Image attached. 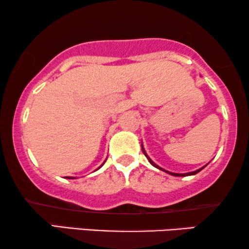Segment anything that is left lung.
Listing matches in <instances>:
<instances>
[{"label":"left lung","mask_w":249,"mask_h":249,"mask_svg":"<svg viewBox=\"0 0 249 249\" xmlns=\"http://www.w3.org/2000/svg\"><path fill=\"white\" fill-rule=\"evenodd\" d=\"M142 152H144V154H145V156H146V158H147V159H148V161H149V162H151V164H153V165H154V166H155V168H158V169H161V168H160V166H158V165H156V164H155V163H153V162H152V160H151V159H149L147 155H146V153H145V151H144V148H142ZM202 169H203V168H202ZM202 169H199V170H196V171H194V172L185 173V175H180V173H172V172H168V171H165V170H163V169H161V170H162V171H165V172H168V173H170V175H172V176H176V177H181V176H192V175H196V173H198V172H199V171H200V170H202Z\"/></svg>","instance_id":"obj_1"}]
</instances>
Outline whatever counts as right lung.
Instances as JSON below:
<instances>
[{
    "label": "right lung",
    "instance_id": "right-lung-1",
    "mask_svg": "<svg viewBox=\"0 0 249 249\" xmlns=\"http://www.w3.org/2000/svg\"><path fill=\"white\" fill-rule=\"evenodd\" d=\"M68 178H69V177H68Z\"/></svg>",
    "mask_w": 249,
    "mask_h": 249
}]
</instances>
